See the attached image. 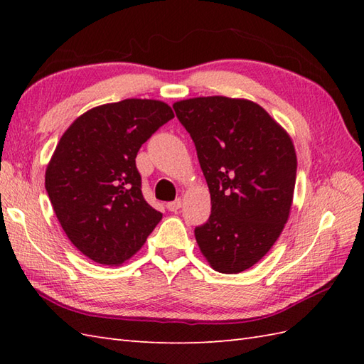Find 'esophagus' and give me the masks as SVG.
Returning <instances> with one entry per match:
<instances>
[{"mask_svg": "<svg viewBox=\"0 0 364 364\" xmlns=\"http://www.w3.org/2000/svg\"><path fill=\"white\" fill-rule=\"evenodd\" d=\"M180 208H181V198H176V200H173V202L167 203V210L172 211V213L178 211V210H180Z\"/></svg>", "mask_w": 364, "mask_h": 364, "instance_id": "34e87169", "label": "esophagus"}]
</instances>
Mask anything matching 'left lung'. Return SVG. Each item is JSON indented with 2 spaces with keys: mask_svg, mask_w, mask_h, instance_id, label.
I'll return each mask as SVG.
<instances>
[{
  "mask_svg": "<svg viewBox=\"0 0 364 364\" xmlns=\"http://www.w3.org/2000/svg\"><path fill=\"white\" fill-rule=\"evenodd\" d=\"M196 144L211 215L196 228L210 266L239 274L264 257L289 219L297 156L291 136L245 98L197 97L173 103Z\"/></svg>",
  "mask_w": 364,
  "mask_h": 364,
  "instance_id": "8db88e82",
  "label": "left lung"
}]
</instances>
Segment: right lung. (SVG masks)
<instances>
[{
	"label": "right lung",
	"instance_id": "obj_1",
	"mask_svg": "<svg viewBox=\"0 0 364 364\" xmlns=\"http://www.w3.org/2000/svg\"><path fill=\"white\" fill-rule=\"evenodd\" d=\"M173 117L159 100L127 98L92 107L59 139L45 189L67 237L98 264H123L162 219L142 196L136 156Z\"/></svg>",
	"mask_w": 364,
	"mask_h": 364
}]
</instances>
